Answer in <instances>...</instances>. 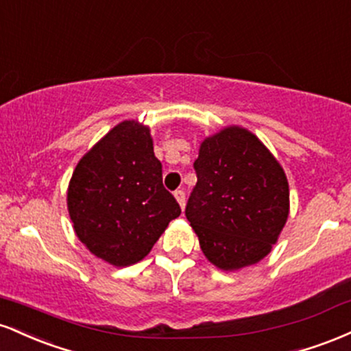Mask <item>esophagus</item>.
<instances>
[{"label":"esophagus","instance_id":"obj_1","mask_svg":"<svg viewBox=\"0 0 351 351\" xmlns=\"http://www.w3.org/2000/svg\"><path fill=\"white\" fill-rule=\"evenodd\" d=\"M175 198L180 203V206L184 208V203H186V195H184L183 189H176V191H175Z\"/></svg>","mask_w":351,"mask_h":351}]
</instances>
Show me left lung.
Listing matches in <instances>:
<instances>
[{
	"label": "left lung",
	"instance_id": "8db88e82",
	"mask_svg": "<svg viewBox=\"0 0 351 351\" xmlns=\"http://www.w3.org/2000/svg\"><path fill=\"white\" fill-rule=\"evenodd\" d=\"M193 167L198 181L184 215L201 251L223 271L259 263L289 216L280 165L256 135L228 127L201 143Z\"/></svg>",
	"mask_w": 351,
	"mask_h": 351
}]
</instances>
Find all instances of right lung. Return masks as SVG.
I'll return each instance as SVG.
<instances>
[{"label":"right lung","mask_w":351,"mask_h":351,"mask_svg":"<svg viewBox=\"0 0 351 351\" xmlns=\"http://www.w3.org/2000/svg\"><path fill=\"white\" fill-rule=\"evenodd\" d=\"M74 231L94 256L117 267L142 261L181 215L163 186L148 127L125 120L77 163L67 191Z\"/></svg>","instance_id":"add662e5"}]
</instances>
